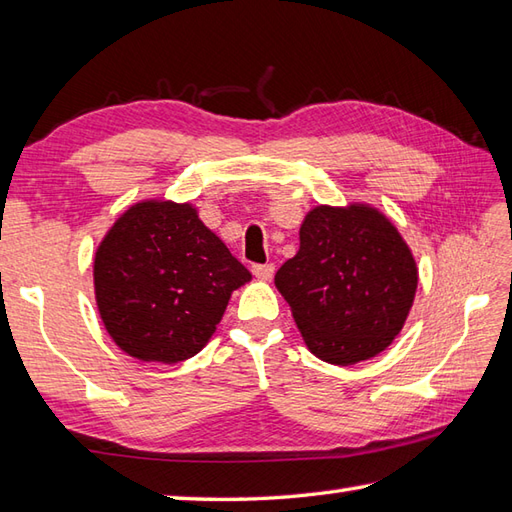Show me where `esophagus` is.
<instances>
[{"instance_id": "1", "label": "esophagus", "mask_w": 512, "mask_h": 512, "mask_svg": "<svg viewBox=\"0 0 512 512\" xmlns=\"http://www.w3.org/2000/svg\"><path fill=\"white\" fill-rule=\"evenodd\" d=\"M253 275H255L257 279L268 281L270 277L275 275V264H255V266H253Z\"/></svg>"}]
</instances>
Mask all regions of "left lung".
Wrapping results in <instances>:
<instances>
[{
	"instance_id": "8db88e82",
	"label": "left lung",
	"mask_w": 512,
	"mask_h": 512,
	"mask_svg": "<svg viewBox=\"0 0 512 512\" xmlns=\"http://www.w3.org/2000/svg\"><path fill=\"white\" fill-rule=\"evenodd\" d=\"M299 253L275 284L303 341L332 365L383 352L402 330L418 286L411 250L369 206H317L301 224Z\"/></svg>"
}]
</instances>
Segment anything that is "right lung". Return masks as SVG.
Returning <instances> with one entry per match:
<instances>
[{
	"instance_id": "obj_1",
	"label": "right lung",
	"mask_w": 512,
	"mask_h": 512,
	"mask_svg": "<svg viewBox=\"0 0 512 512\" xmlns=\"http://www.w3.org/2000/svg\"><path fill=\"white\" fill-rule=\"evenodd\" d=\"M248 279L246 266L189 204L132 206L94 259L96 303L116 345L140 361L169 365L202 350L231 292Z\"/></svg>"
}]
</instances>
